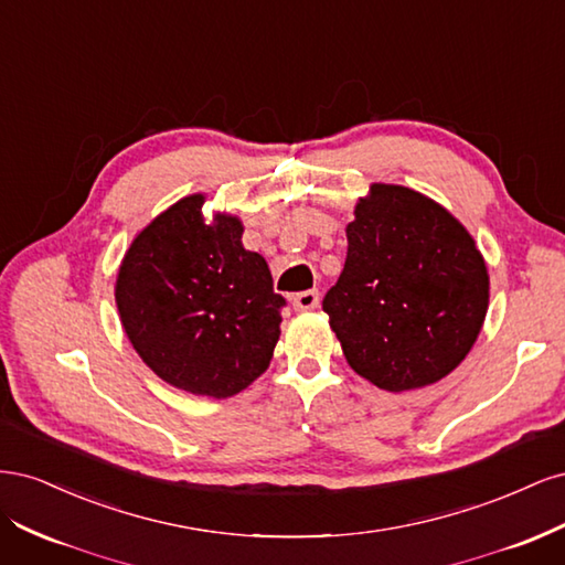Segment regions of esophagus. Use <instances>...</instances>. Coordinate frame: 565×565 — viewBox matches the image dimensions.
Wrapping results in <instances>:
<instances>
[{"label": "esophagus", "mask_w": 565, "mask_h": 565, "mask_svg": "<svg viewBox=\"0 0 565 565\" xmlns=\"http://www.w3.org/2000/svg\"><path fill=\"white\" fill-rule=\"evenodd\" d=\"M292 303H295V309H297V311H311V309H318V303H320L318 289H306V292L295 295Z\"/></svg>", "instance_id": "obj_1"}]
</instances>
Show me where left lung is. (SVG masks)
Listing matches in <instances>:
<instances>
[{
    "label": "left lung",
    "instance_id": "1",
    "mask_svg": "<svg viewBox=\"0 0 565 565\" xmlns=\"http://www.w3.org/2000/svg\"><path fill=\"white\" fill-rule=\"evenodd\" d=\"M347 237L322 311L349 365L393 393L446 377L488 313V268L473 237L431 198L388 183L355 204Z\"/></svg>",
    "mask_w": 565,
    "mask_h": 565
}]
</instances>
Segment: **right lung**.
<instances>
[{"mask_svg": "<svg viewBox=\"0 0 565 565\" xmlns=\"http://www.w3.org/2000/svg\"><path fill=\"white\" fill-rule=\"evenodd\" d=\"M188 195L134 237L115 301L131 347L160 380L195 396L228 398L266 372L285 297L262 254L243 247L231 214L202 216Z\"/></svg>", "mask_w": 565, "mask_h": 565, "instance_id": "add662e5", "label": "right lung"}]
</instances>
